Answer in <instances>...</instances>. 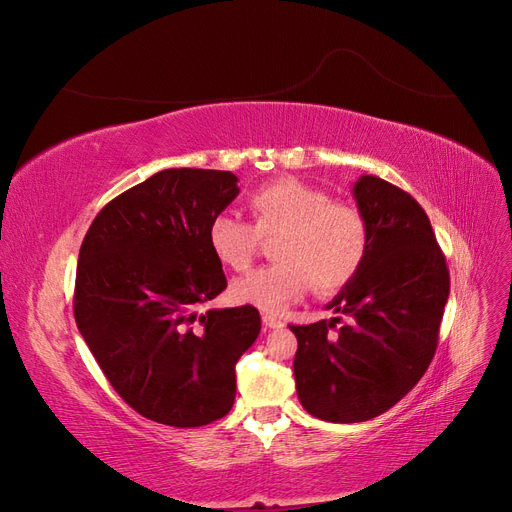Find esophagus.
Returning <instances> with one entry per match:
<instances>
[{
    "label": "esophagus",
    "mask_w": 512,
    "mask_h": 512,
    "mask_svg": "<svg viewBox=\"0 0 512 512\" xmlns=\"http://www.w3.org/2000/svg\"><path fill=\"white\" fill-rule=\"evenodd\" d=\"M262 322H265V327L267 329H280V327H284V320L277 316V314H262Z\"/></svg>",
    "instance_id": "34e87169"
}]
</instances>
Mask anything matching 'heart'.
Listing matches in <instances>:
<instances>
[{"instance_id":"obj_1","label":"heart","mask_w":512,"mask_h":512,"mask_svg":"<svg viewBox=\"0 0 512 512\" xmlns=\"http://www.w3.org/2000/svg\"><path fill=\"white\" fill-rule=\"evenodd\" d=\"M252 224L218 213L207 241L215 260L232 271H247L260 239H275L277 262L250 273L230 288L232 299L265 312H280L314 284L318 294L342 290L361 271L369 250L365 213L299 179L284 177L245 198Z\"/></svg>"}]
</instances>
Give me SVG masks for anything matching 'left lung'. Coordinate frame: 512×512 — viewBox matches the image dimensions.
I'll list each match as a JSON object with an SVG mask.
<instances>
[{"label":"left lung","instance_id":"obj_1","mask_svg":"<svg viewBox=\"0 0 512 512\" xmlns=\"http://www.w3.org/2000/svg\"><path fill=\"white\" fill-rule=\"evenodd\" d=\"M352 194L369 224V250L329 303L350 320L339 329V318L290 324L299 401L329 423L369 421L414 389L436 354L451 290L427 213L408 192L363 175Z\"/></svg>","mask_w":512,"mask_h":512}]
</instances>
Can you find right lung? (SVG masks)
<instances>
[{"instance_id":"1","label":"right lung","mask_w":512,"mask_h":512,"mask_svg":"<svg viewBox=\"0 0 512 512\" xmlns=\"http://www.w3.org/2000/svg\"><path fill=\"white\" fill-rule=\"evenodd\" d=\"M237 181L228 170H160L113 198L83 239L76 327L117 395L149 421L203 427L235 404V365L260 314L209 307L226 275L207 228Z\"/></svg>"}]
</instances>
